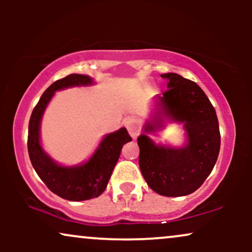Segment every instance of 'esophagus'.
Wrapping results in <instances>:
<instances>
[{"mask_svg":"<svg viewBox=\"0 0 252 252\" xmlns=\"http://www.w3.org/2000/svg\"><path fill=\"white\" fill-rule=\"evenodd\" d=\"M124 124H126V128L128 130L129 135L135 138L138 135V132H140V123H138V121L134 117H130L126 121Z\"/></svg>","mask_w":252,"mask_h":252,"instance_id":"1","label":"esophagus"}]
</instances>
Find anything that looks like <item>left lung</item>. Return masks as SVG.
Segmentation results:
<instances>
[{"label": "left lung", "instance_id": "1", "mask_svg": "<svg viewBox=\"0 0 252 252\" xmlns=\"http://www.w3.org/2000/svg\"><path fill=\"white\" fill-rule=\"evenodd\" d=\"M168 80L158 109L146 131L162 126V118L185 124L189 143L180 149L156 146L146 135L138 136L141 173L154 192L164 196L193 193L211 174L220 149V132L216 110L198 84L176 73Z\"/></svg>", "mask_w": 252, "mask_h": 252}]
</instances>
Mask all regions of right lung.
<instances>
[{"instance_id":"add662e5","label":"right lung","mask_w":252,"mask_h":252,"mask_svg":"<svg viewBox=\"0 0 252 252\" xmlns=\"http://www.w3.org/2000/svg\"><path fill=\"white\" fill-rule=\"evenodd\" d=\"M90 84H92V79L84 74H70L54 82L40 97L28 126V154L34 169L48 189L71 201L89 200L102 194L108 186L122 147L131 141L126 128L106 135L92 158L79 167H62L43 153L39 137L40 121L54 92L70 86Z\"/></svg>"}]
</instances>
